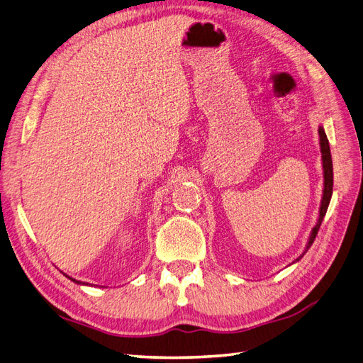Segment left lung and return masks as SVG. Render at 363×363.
Instances as JSON below:
<instances>
[{
	"instance_id": "obj_1",
	"label": "left lung",
	"mask_w": 363,
	"mask_h": 363,
	"mask_svg": "<svg viewBox=\"0 0 363 363\" xmlns=\"http://www.w3.org/2000/svg\"><path fill=\"white\" fill-rule=\"evenodd\" d=\"M319 144H320V153H322V167H323V193H322V201H320V208H319V219L318 224H315L311 230V235L308 238V242H306L305 252L302 256L308 252V248L313 245L315 236H318V231L320 228L322 219L325 216V213L328 210L330 201H331V194H333V161H331V152H330V144H328V138L325 135V130L320 125L319 127ZM302 256H299L296 261H301Z\"/></svg>"
}]
</instances>
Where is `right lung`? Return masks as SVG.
Instances as JSON below:
<instances>
[{"mask_svg": "<svg viewBox=\"0 0 363 363\" xmlns=\"http://www.w3.org/2000/svg\"><path fill=\"white\" fill-rule=\"evenodd\" d=\"M66 276H67V274H66ZM67 277H69V276H67ZM69 279H70V281H73V282H75V284H79V285H89V284H86V282H84V284H82V282L77 281V279H73V277H69Z\"/></svg>", "mask_w": 363, "mask_h": 363, "instance_id": "right-lung-1", "label": "right lung"}]
</instances>
